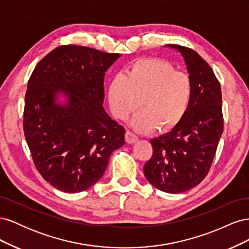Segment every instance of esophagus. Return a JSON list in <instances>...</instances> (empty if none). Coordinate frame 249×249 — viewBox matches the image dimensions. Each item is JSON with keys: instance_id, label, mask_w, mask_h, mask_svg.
<instances>
[{"instance_id": "1", "label": "esophagus", "mask_w": 249, "mask_h": 249, "mask_svg": "<svg viewBox=\"0 0 249 249\" xmlns=\"http://www.w3.org/2000/svg\"><path fill=\"white\" fill-rule=\"evenodd\" d=\"M138 140V136L136 134H134L131 131H126L125 132V141L127 143H134Z\"/></svg>"}]
</instances>
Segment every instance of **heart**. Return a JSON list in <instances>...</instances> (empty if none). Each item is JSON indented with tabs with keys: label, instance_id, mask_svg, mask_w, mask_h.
<instances>
[{
	"label": "heart",
	"instance_id": "b5f03b06",
	"mask_svg": "<svg viewBox=\"0 0 249 249\" xmlns=\"http://www.w3.org/2000/svg\"><path fill=\"white\" fill-rule=\"evenodd\" d=\"M194 84L190 74L157 58L134 61L125 76L117 73L108 89L112 114L125 119L141 105L132 120L134 129L149 132L157 126L168 131L183 119L192 101Z\"/></svg>",
	"mask_w": 249,
	"mask_h": 249
}]
</instances>
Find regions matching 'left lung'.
I'll return each instance as SVG.
<instances>
[{
  "instance_id": "left-lung-1",
  "label": "left lung",
  "mask_w": 249,
  "mask_h": 249,
  "mask_svg": "<svg viewBox=\"0 0 249 249\" xmlns=\"http://www.w3.org/2000/svg\"><path fill=\"white\" fill-rule=\"evenodd\" d=\"M168 47L183 56L194 93L180 123L150 140L154 152L143 171L157 189L182 193L198 185L212 165L223 132L222 95L213 70L196 52L178 44Z\"/></svg>"
}]
</instances>
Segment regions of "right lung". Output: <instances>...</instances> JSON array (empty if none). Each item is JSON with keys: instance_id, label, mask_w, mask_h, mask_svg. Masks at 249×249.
I'll list each match as a JSON object with an SVG mask.
<instances>
[{"instance_id": "1", "label": "right lung", "mask_w": 249, "mask_h": 249, "mask_svg": "<svg viewBox=\"0 0 249 249\" xmlns=\"http://www.w3.org/2000/svg\"><path fill=\"white\" fill-rule=\"evenodd\" d=\"M120 57L65 44L42 58L28 82L24 132L36 169L58 190L78 193L99 180L124 144V127L103 107L105 72ZM59 93L66 104L55 102Z\"/></svg>"}]
</instances>
